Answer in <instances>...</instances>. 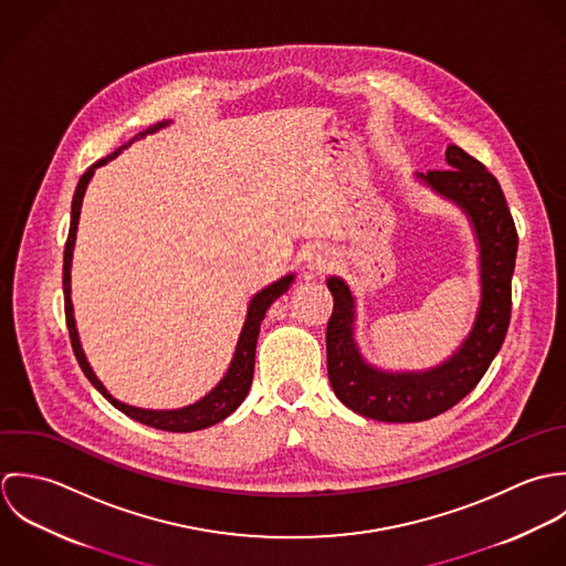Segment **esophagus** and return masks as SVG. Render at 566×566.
I'll use <instances>...</instances> for the list:
<instances>
[{
    "instance_id": "34e87169",
    "label": "esophagus",
    "mask_w": 566,
    "mask_h": 566,
    "mask_svg": "<svg viewBox=\"0 0 566 566\" xmlns=\"http://www.w3.org/2000/svg\"><path fill=\"white\" fill-rule=\"evenodd\" d=\"M306 264H308V269L315 271V273H326V271L335 264V255H333L331 249L317 247V249H313V251L308 253Z\"/></svg>"
}]
</instances>
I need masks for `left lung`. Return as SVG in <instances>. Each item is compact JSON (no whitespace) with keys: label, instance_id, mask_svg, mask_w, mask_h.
Wrapping results in <instances>:
<instances>
[{"label":"left lung","instance_id":"1","mask_svg":"<svg viewBox=\"0 0 566 566\" xmlns=\"http://www.w3.org/2000/svg\"><path fill=\"white\" fill-rule=\"evenodd\" d=\"M447 170L420 175L472 221L481 251V306L472 333L447 363L429 371L389 374L367 365L352 337L354 300L339 277L328 280L335 306L326 331L328 378L340 402L380 422L431 420L465 398L501 349L512 317V273L518 233L492 172L459 146L447 148Z\"/></svg>","mask_w":566,"mask_h":566}]
</instances>
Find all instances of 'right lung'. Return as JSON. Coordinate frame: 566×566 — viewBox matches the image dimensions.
I'll use <instances>...</instances> for the list:
<instances>
[{"label": "right lung", "instance_id": "right-lung-1", "mask_svg": "<svg viewBox=\"0 0 566 566\" xmlns=\"http://www.w3.org/2000/svg\"><path fill=\"white\" fill-rule=\"evenodd\" d=\"M168 122L164 124H157V126H150L146 133H153L157 130L159 126H166ZM144 133L135 135L133 139L142 137ZM130 144V142H128ZM126 148L119 146L115 153L107 155L105 159H98L94 166L87 168V172L81 177L78 186H76V192H74V199H72V221H70V233H67V242H65V251H63V295H65V322H67V331H70V340H72V349L76 354V360L83 369V374L90 378V382L114 405L117 411H122L124 416L133 418L135 422H142L146 427H153V429H161V431H172V433H190V431H201L206 427H212L221 420H226L229 413H233L240 402L247 398L249 394V387H251V380H253V363H255V343H258V333H260V324L269 311V306L289 291L291 282H293V275H286L282 280H277L275 284L266 286L264 291H260L251 304H249V311H247V319H244V326H242V333H240V339L235 345V354L231 358V365L227 369L226 378L199 402L190 405V407H184V409H175V411H148V409H137V407H128L124 402H117L112 394H107V389L103 387V382L96 378V374L92 371L85 354H83V347H81V340H78V333H76V326H74V311H72V300H70V266H72V251H74V242H76V229H78V217H81V206H83V197H85V188L94 175V170L98 166H105L107 161H112L114 157H117V153Z\"/></svg>", "mask_w": 566, "mask_h": 566}]
</instances>
